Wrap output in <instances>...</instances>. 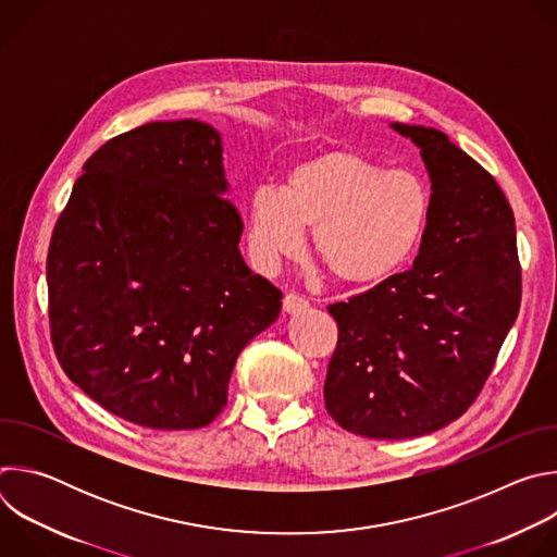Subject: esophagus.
Masks as SVG:
<instances>
[{
    "label": "esophagus",
    "instance_id": "34e87169",
    "mask_svg": "<svg viewBox=\"0 0 557 557\" xmlns=\"http://www.w3.org/2000/svg\"><path fill=\"white\" fill-rule=\"evenodd\" d=\"M282 308H284V312L295 314V312H304L308 308V301L295 293H286L282 299Z\"/></svg>",
    "mask_w": 557,
    "mask_h": 557
}]
</instances>
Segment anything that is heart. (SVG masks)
<instances>
[{"label": "heart", "instance_id": "1", "mask_svg": "<svg viewBox=\"0 0 557 557\" xmlns=\"http://www.w3.org/2000/svg\"><path fill=\"white\" fill-rule=\"evenodd\" d=\"M430 187L408 170H385L357 149H329L295 163L282 189L260 187L247 207V247L260 271L297 258L312 228L317 258L344 284H376L421 247Z\"/></svg>", "mask_w": 557, "mask_h": 557}]
</instances>
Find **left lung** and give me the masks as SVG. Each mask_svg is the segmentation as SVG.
Segmentation results:
<instances>
[{
	"label": "left lung",
	"mask_w": 557,
	"mask_h": 557,
	"mask_svg": "<svg viewBox=\"0 0 557 557\" xmlns=\"http://www.w3.org/2000/svg\"><path fill=\"white\" fill-rule=\"evenodd\" d=\"M419 149L432 213L414 264L329 306L339 326L329 414L368 438H414L467 412L520 310L513 211L443 132L392 123Z\"/></svg>",
	"instance_id": "left-lung-1"
}]
</instances>
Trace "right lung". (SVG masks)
Segmentation results:
<instances>
[{"instance_id": "add662e5", "label": "right lung", "mask_w": 557, "mask_h": 557, "mask_svg": "<svg viewBox=\"0 0 557 557\" xmlns=\"http://www.w3.org/2000/svg\"><path fill=\"white\" fill-rule=\"evenodd\" d=\"M222 138L194 119L108 140L84 165L48 249L57 359L92 401L149 430H196L226 406L237 355L282 293L240 253Z\"/></svg>"}]
</instances>
